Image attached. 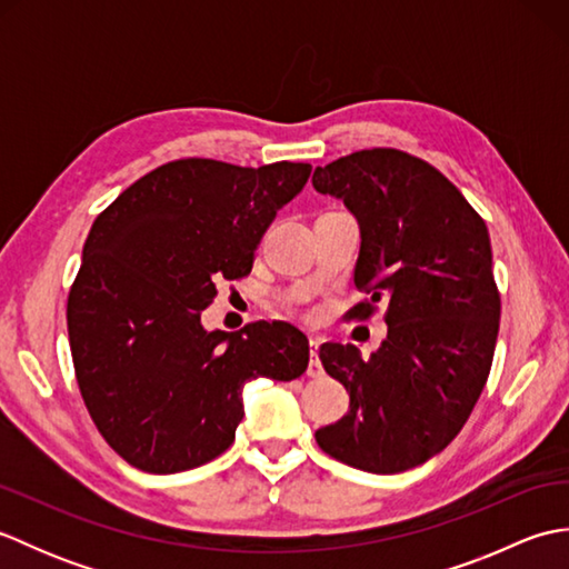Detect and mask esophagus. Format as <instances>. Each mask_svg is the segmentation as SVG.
<instances>
[{
    "mask_svg": "<svg viewBox=\"0 0 569 569\" xmlns=\"http://www.w3.org/2000/svg\"><path fill=\"white\" fill-rule=\"evenodd\" d=\"M318 349H320V342L318 340H310V365H308V377L312 379H320L325 377V369H322V361L318 357Z\"/></svg>",
    "mask_w": 569,
    "mask_h": 569,
    "instance_id": "esophagus-1",
    "label": "esophagus"
}]
</instances>
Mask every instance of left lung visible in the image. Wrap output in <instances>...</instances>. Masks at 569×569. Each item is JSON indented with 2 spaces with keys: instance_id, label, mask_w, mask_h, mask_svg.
I'll list each match as a JSON object with an SVG mask.
<instances>
[{
  "instance_id": "obj_1",
  "label": "left lung",
  "mask_w": 569,
  "mask_h": 569,
  "mask_svg": "<svg viewBox=\"0 0 569 569\" xmlns=\"http://www.w3.org/2000/svg\"><path fill=\"white\" fill-rule=\"evenodd\" d=\"M312 186L342 198L361 229L355 288L367 298L345 318L383 303L389 328L367 361L355 345L320 347L349 410L316 440L349 467L396 475L442 452L485 391L501 318L489 229L438 168L398 149L318 166Z\"/></svg>"
}]
</instances>
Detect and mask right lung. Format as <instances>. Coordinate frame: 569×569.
Masks as SVG:
<instances>
[{
    "mask_svg": "<svg viewBox=\"0 0 569 569\" xmlns=\"http://www.w3.org/2000/svg\"><path fill=\"white\" fill-rule=\"evenodd\" d=\"M310 171L180 159L92 222L68 293L70 355L92 422L131 467L173 475L210 462L234 442L247 381L308 369V337L291 322L208 332L200 312L217 281L251 273L263 232Z\"/></svg>",
    "mask_w": 569,
    "mask_h": 569,
    "instance_id": "obj_1",
    "label": "right lung"
}]
</instances>
